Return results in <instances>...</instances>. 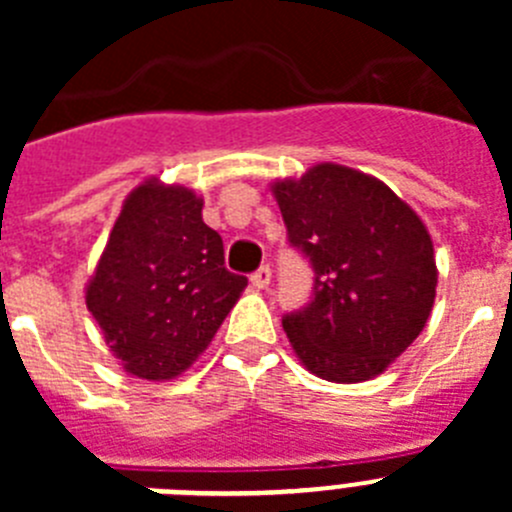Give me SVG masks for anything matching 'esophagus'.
<instances>
[{
	"mask_svg": "<svg viewBox=\"0 0 512 512\" xmlns=\"http://www.w3.org/2000/svg\"><path fill=\"white\" fill-rule=\"evenodd\" d=\"M251 284L256 289H266L271 284V269L269 266H261L259 271H256V274H253L251 277Z\"/></svg>",
	"mask_w": 512,
	"mask_h": 512,
	"instance_id": "1",
	"label": "esophagus"
}]
</instances>
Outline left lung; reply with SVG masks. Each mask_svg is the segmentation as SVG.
I'll use <instances>...</instances> for the list:
<instances>
[{
	"label": "left lung",
	"mask_w": 512,
	"mask_h": 512,
	"mask_svg": "<svg viewBox=\"0 0 512 512\" xmlns=\"http://www.w3.org/2000/svg\"><path fill=\"white\" fill-rule=\"evenodd\" d=\"M269 187L289 241L315 269L312 302L282 323L292 351L328 382L379 377L431 318V233L408 202L359 169L325 161Z\"/></svg>",
	"instance_id": "1"
}]
</instances>
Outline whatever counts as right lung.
I'll return each mask as SVG.
<instances>
[{
  "label": "right lung",
  "mask_w": 512,
  "mask_h": 512,
  "mask_svg": "<svg viewBox=\"0 0 512 512\" xmlns=\"http://www.w3.org/2000/svg\"><path fill=\"white\" fill-rule=\"evenodd\" d=\"M202 194L158 176L125 197L84 300L130 377L184 374L241 300L248 279L225 269L223 238L202 220Z\"/></svg>",
  "instance_id": "obj_1"
}]
</instances>
